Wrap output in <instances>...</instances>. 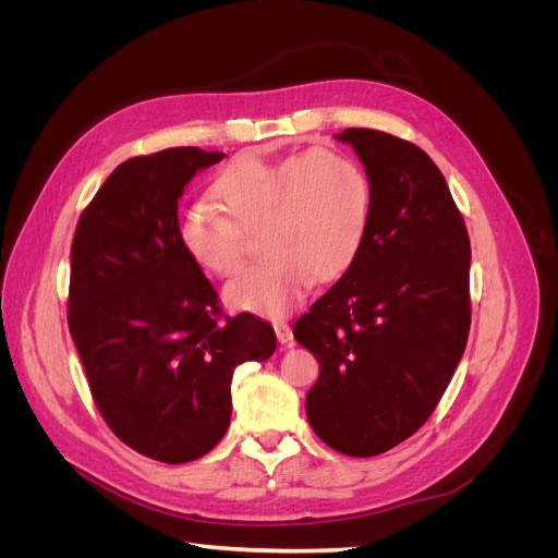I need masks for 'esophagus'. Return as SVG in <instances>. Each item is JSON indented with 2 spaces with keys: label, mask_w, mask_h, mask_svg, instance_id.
<instances>
[{
  "label": "esophagus",
  "mask_w": 558,
  "mask_h": 558,
  "mask_svg": "<svg viewBox=\"0 0 558 558\" xmlns=\"http://www.w3.org/2000/svg\"><path fill=\"white\" fill-rule=\"evenodd\" d=\"M275 332H277V340H279L281 344H291L293 330H291L289 324H283V320H277V324H275Z\"/></svg>",
  "instance_id": "34e87169"
}]
</instances>
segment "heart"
I'll return each instance as SVG.
<instances>
[{"instance_id":"heart-1","label":"heart","mask_w":558,"mask_h":558,"mask_svg":"<svg viewBox=\"0 0 558 558\" xmlns=\"http://www.w3.org/2000/svg\"><path fill=\"white\" fill-rule=\"evenodd\" d=\"M218 209L193 205L177 221L189 258L216 277L242 263L244 232L258 234L260 263L223 291L232 310L283 316L316 277H340L359 256L375 211V185L347 154L310 148L279 160L242 156L211 183Z\"/></svg>"}]
</instances>
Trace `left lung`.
<instances>
[{
    "label": "left lung",
    "mask_w": 558,
    "mask_h": 558,
    "mask_svg": "<svg viewBox=\"0 0 558 558\" xmlns=\"http://www.w3.org/2000/svg\"><path fill=\"white\" fill-rule=\"evenodd\" d=\"M375 185L359 256L298 318L318 379L307 418L330 449L367 459L414 435L433 414L465 351L470 240L437 165L393 134L349 128Z\"/></svg>",
    "instance_id": "1"
}]
</instances>
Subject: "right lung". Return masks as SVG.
<instances>
[{
    "instance_id": "add662e5",
    "label": "right lung",
    "mask_w": 558,
    "mask_h": 558,
    "mask_svg": "<svg viewBox=\"0 0 558 558\" xmlns=\"http://www.w3.org/2000/svg\"><path fill=\"white\" fill-rule=\"evenodd\" d=\"M223 156L185 146L118 165L72 244L70 332L97 408L128 447L172 465L221 442L234 369L277 349L267 320H221L177 238L185 185Z\"/></svg>"
}]
</instances>
